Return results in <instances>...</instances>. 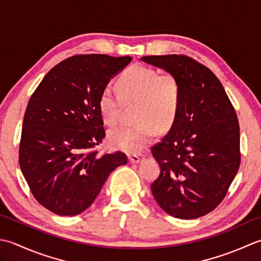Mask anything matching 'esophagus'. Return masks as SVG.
I'll use <instances>...</instances> for the list:
<instances>
[{
	"label": "esophagus",
	"mask_w": 261,
	"mask_h": 261,
	"mask_svg": "<svg viewBox=\"0 0 261 261\" xmlns=\"http://www.w3.org/2000/svg\"><path fill=\"white\" fill-rule=\"evenodd\" d=\"M143 159H144V155H143V154H134V155H128V160L130 163H138V162H141Z\"/></svg>",
	"instance_id": "1"
}]
</instances>
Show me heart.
<instances>
[{"mask_svg": "<svg viewBox=\"0 0 261 261\" xmlns=\"http://www.w3.org/2000/svg\"><path fill=\"white\" fill-rule=\"evenodd\" d=\"M116 93L105 88L98 105L106 124L115 126L121 120L125 106L136 105V126H123L108 135L109 144L116 150L137 154L151 144L156 129L164 133L171 128L181 102V84L172 73L159 74L150 67L133 65L117 80Z\"/></svg>", "mask_w": 261, "mask_h": 261, "instance_id": "1", "label": "heart"}]
</instances>
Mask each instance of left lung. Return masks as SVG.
I'll return each mask as SVG.
<instances>
[{
	"label": "left lung",
	"mask_w": 261,
	"mask_h": 261,
	"mask_svg": "<svg viewBox=\"0 0 261 261\" xmlns=\"http://www.w3.org/2000/svg\"><path fill=\"white\" fill-rule=\"evenodd\" d=\"M141 60L179 79L181 102L174 124L152 154L161 168L151 185L169 215L194 220L224 199L240 167V127L230 99L210 68L185 55Z\"/></svg>",
	"instance_id": "1"
}]
</instances>
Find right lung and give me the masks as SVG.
Segmentation results:
<instances>
[{"label":"right lung","mask_w":261,"mask_h":261,"mask_svg":"<svg viewBox=\"0 0 261 261\" xmlns=\"http://www.w3.org/2000/svg\"><path fill=\"white\" fill-rule=\"evenodd\" d=\"M132 57H68L45 77L27 106L19 147L23 177L40 205L60 216L86 211L108 175L127 163L93 148L106 136L99 95Z\"/></svg>","instance_id":"1"}]
</instances>
